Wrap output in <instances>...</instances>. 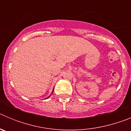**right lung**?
Returning <instances> with one entry per match:
<instances>
[{"label":"right lung","instance_id":"1","mask_svg":"<svg viewBox=\"0 0 131 131\" xmlns=\"http://www.w3.org/2000/svg\"><path fill=\"white\" fill-rule=\"evenodd\" d=\"M52 92H53V91H52ZM50 96H48V98H49V97H50Z\"/></svg>","mask_w":131,"mask_h":131}]
</instances>
